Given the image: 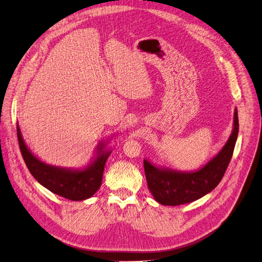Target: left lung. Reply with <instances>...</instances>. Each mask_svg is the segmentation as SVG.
Here are the masks:
<instances>
[{
    "label": "left lung",
    "mask_w": 262,
    "mask_h": 262,
    "mask_svg": "<svg viewBox=\"0 0 262 262\" xmlns=\"http://www.w3.org/2000/svg\"><path fill=\"white\" fill-rule=\"evenodd\" d=\"M238 133L237 110H234L233 129L224 147L215 157L195 171L184 172L166 166H156L144 159L148 189L157 202L176 206L193 202L211 192L221 183L234 150Z\"/></svg>",
    "instance_id": "8db88e82"
}]
</instances>
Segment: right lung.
I'll use <instances>...</instances> for the list:
<instances>
[{
    "mask_svg": "<svg viewBox=\"0 0 262 262\" xmlns=\"http://www.w3.org/2000/svg\"><path fill=\"white\" fill-rule=\"evenodd\" d=\"M19 147L30 173L48 190L72 201H81L91 198L102 184L104 166L112 150L106 148V142H100L91 162L82 169H67L40 161L25 143L17 123ZM108 142V141H107Z\"/></svg>",
    "mask_w": 262,
    "mask_h": 262,
    "instance_id": "obj_1",
    "label": "right lung"
}]
</instances>
